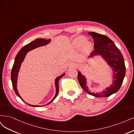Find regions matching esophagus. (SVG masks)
Here are the masks:
<instances>
[{
	"label": "esophagus",
	"instance_id": "esophagus-1",
	"mask_svg": "<svg viewBox=\"0 0 134 134\" xmlns=\"http://www.w3.org/2000/svg\"><path fill=\"white\" fill-rule=\"evenodd\" d=\"M76 64L73 63V62H71V63H69L68 64V66L69 68H75L76 66Z\"/></svg>",
	"mask_w": 134,
	"mask_h": 134
}]
</instances>
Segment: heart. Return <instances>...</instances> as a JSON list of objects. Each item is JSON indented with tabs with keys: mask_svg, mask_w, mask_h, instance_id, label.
I'll return each mask as SVG.
<instances>
[{
	"mask_svg": "<svg viewBox=\"0 0 134 134\" xmlns=\"http://www.w3.org/2000/svg\"><path fill=\"white\" fill-rule=\"evenodd\" d=\"M87 38L84 36H79L75 38L72 42V46L74 48H80L83 46V51L85 54H87L90 52L92 48V43L90 42H86Z\"/></svg>",
	"mask_w": 134,
	"mask_h": 134,
	"instance_id": "1",
	"label": "heart"
}]
</instances>
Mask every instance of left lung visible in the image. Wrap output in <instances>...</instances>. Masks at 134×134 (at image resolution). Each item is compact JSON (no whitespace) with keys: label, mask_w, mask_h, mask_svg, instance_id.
<instances>
[{"label":"left lung","mask_w":134,"mask_h":134,"mask_svg":"<svg viewBox=\"0 0 134 134\" xmlns=\"http://www.w3.org/2000/svg\"><path fill=\"white\" fill-rule=\"evenodd\" d=\"M88 34L91 35L94 40V49L89 57L92 58L98 55L102 56L109 66L112 68L113 79L114 80L110 87L106 88V90L96 93L90 92L88 90L86 86V79L79 71L78 73L79 83L83 90L89 94L97 97H107L118 91L122 84L126 73L123 56L115 43L107 36L94 32H90Z\"/></svg>","instance_id":"obj_1"}]
</instances>
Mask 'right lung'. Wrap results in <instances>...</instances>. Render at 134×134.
I'll return each instance as SVG.
<instances>
[{
	"label": "right lung",
	"mask_w": 134,
	"mask_h": 134,
	"mask_svg": "<svg viewBox=\"0 0 134 134\" xmlns=\"http://www.w3.org/2000/svg\"><path fill=\"white\" fill-rule=\"evenodd\" d=\"M51 41V40H45L43 38H37L34 41H32L31 42L29 43L28 44H26L24 47H23L21 50H19L18 52V53L17 54V56L15 58L14 60V63L13 64V68L12 69V71H11V80H12V85H13V87L14 89V91L15 93V94H17L20 98H21L23 102H25L21 96H19V93L17 91V78H18V72L19 70L20 67H21V63L23 62V61L25 59V56L27 54V52L28 51H30L34 49L35 48H37L40 46H44L46 44H48ZM65 75V74H63L62 75H61L60 76L57 77L55 79V86H56V94L55 97H54V98L52 99L49 103H48L47 104H48L52 102L53 101L56 97L58 96V92H59V80L62 78V77ZM28 105H29L30 106L32 107H40L41 106H37V105H31L30 104L27 103ZM46 104V105H47ZM44 106V105H43Z\"/></svg>",
	"instance_id": "add662e5"
}]
</instances>
